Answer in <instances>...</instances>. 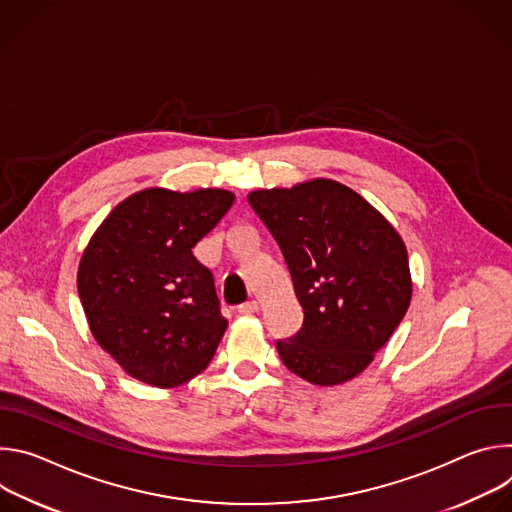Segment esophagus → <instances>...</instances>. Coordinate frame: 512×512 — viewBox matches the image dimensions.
I'll return each mask as SVG.
<instances>
[{
    "instance_id": "esophagus-1",
    "label": "esophagus",
    "mask_w": 512,
    "mask_h": 512,
    "mask_svg": "<svg viewBox=\"0 0 512 512\" xmlns=\"http://www.w3.org/2000/svg\"><path fill=\"white\" fill-rule=\"evenodd\" d=\"M257 310H259V302H255V300L245 302V304H241V306L237 308V312H239V314H255Z\"/></svg>"
}]
</instances>
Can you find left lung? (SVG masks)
<instances>
[{"label": "left lung", "instance_id": "8db88e82", "mask_svg": "<svg viewBox=\"0 0 512 512\" xmlns=\"http://www.w3.org/2000/svg\"><path fill=\"white\" fill-rule=\"evenodd\" d=\"M247 200L277 241L304 310L300 332L277 340L283 364L312 385L354 379L409 308L403 239L379 210L334 180L255 190Z\"/></svg>", "mask_w": 512, "mask_h": 512}]
</instances>
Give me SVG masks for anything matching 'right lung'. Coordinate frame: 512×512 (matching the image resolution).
Wrapping results in <instances>:
<instances>
[{
	"label": "right lung",
	"instance_id": "add662e5",
	"mask_svg": "<svg viewBox=\"0 0 512 512\" xmlns=\"http://www.w3.org/2000/svg\"><path fill=\"white\" fill-rule=\"evenodd\" d=\"M233 202L221 188H148L119 202L91 237L79 298L95 340L133 379L170 389L212 360L229 322L192 249Z\"/></svg>",
	"mask_w": 512,
	"mask_h": 512
}]
</instances>
